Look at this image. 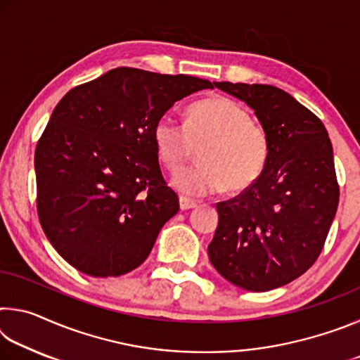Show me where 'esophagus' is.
Listing matches in <instances>:
<instances>
[{
  "label": "esophagus",
  "instance_id": "esophagus-1",
  "mask_svg": "<svg viewBox=\"0 0 360 360\" xmlns=\"http://www.w3.org/2000/svg\"><path fill=\"white\" fill-rule=\"evenodd\" d=\"M197 203L193 202V200L187 198V197H179V208L181 211H187V210H193Z\"/></svg>",
  "mask_w": 360,
  "mask_h": 360
}]
</instances>
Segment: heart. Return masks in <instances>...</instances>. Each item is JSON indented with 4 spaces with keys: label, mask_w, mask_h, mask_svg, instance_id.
<instances>
[{
    "label": "heart",
    "mask_w": 360,
    "mask_h": 360,
    "mask_svg": "<svg viewBox=\"0 0 360 360\" xmlns=\"http://www.w3.org/2000/svg\"><path fill=\"white\" fill-rule=\"evenodd\" d=\"M158 160L178 173L200 149L198 165L173 179L176 191L187 197H205L224 191L240 192L260 178L270 155V138L245 108L227 96L195 103L186 122L163 115L154 127Z\"/></svg>",
    "instance_id": "obj_1"
}]
</instances>
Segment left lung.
<instances>
[{
	"label": "left lung",
	"mask_w": 360,
	"mask_h": 360,
	"mask_svg": "<svg viewBox=\"0 0 360 360\" xmlns=\"http://www.w3.org/2000/svg\"><path fill=\"white\" fill-rule=\"evenodd\" d=\"M214 85L252 109L270 138V155L251 187L217 203L210 260L219 275L245 290L281 288L319 257L337 212L332 143L324 124L281 89Z\"/></svg>",
	"instance_id": "8db88e82"
}]
</instances>
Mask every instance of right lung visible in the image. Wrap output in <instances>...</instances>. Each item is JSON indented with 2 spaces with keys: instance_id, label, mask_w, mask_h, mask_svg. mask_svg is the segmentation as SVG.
<instances>
[{
  "instance_id": "1",
  "label": "right lung",
  "mask_w": 360,
  "mask_h": 360,
  "mask_svg": "<svg viewBox=\"0 0 360 360\" xmlns=\"http://www.w3.org/2000/svg\"><path fill=\"white\" fill-rule=\"evenodd\" d=\"M206 79L115 68L70 90L36 146L38 214L56 251L94 278L148 259L179 200L163 181L154 127Z\"/></svg>"
}]
</instances>
